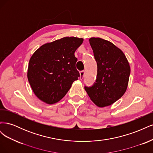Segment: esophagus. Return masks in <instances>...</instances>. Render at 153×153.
Returning a JSON list of instances; mask_svg holds the SVG:
<instances>
[{
	"label": "esophagus",
	"instance_id": "1",
	"mask_svg": "<svg viewBox=\"0 0 153 153\" xmlns=\"http://www.w3.org/2000/svg\"><path fill=\"white\" fill-rule=\"evenodd\" d=\"M80 79L82 80L83 78H84V76L85 75V71H81L80 72Z\"/></svg>",
	"mask_w": 153,
	"mask_h": 153
}]
</instances>
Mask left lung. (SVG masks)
I'll list each match as a JSON object with an SVG mask.
<instances>
[{
    "mask_svg": "<svg viewBox=\"0 0 153 153\" xmlns=\"http://www.w3.org/2000/svg\"><path fill=\"white\" fill-rule=\"evenodd\" d=\"M98 66L94 84L85 90L99 107L113 104L126 92L130 67L122 51L108 41L100 38L89 39Z\"/></svg>",
    "mask_w": 153,
    "mask_h": 153,
    "instance_id": "8db88e82",
    "label": "left lung"
}]
</instances>
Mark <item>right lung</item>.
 <instances>
[{"label":"right lung","instance_id":"obj_1","mask_svg":"<svg viewBox=\"0 0 153 153\" xmlns=\"http://www.w3.org/2000/svg\"><path fill=\"white\" fill-rule=\"evenodd\" d=\"M83 41L82 38L65 37L42 45L32 55L27 78L40 100L48 104L58 102L80 77L75 66V52Z\"/></svg>","mask_w":153,"mask_h":153}]
</instances>
